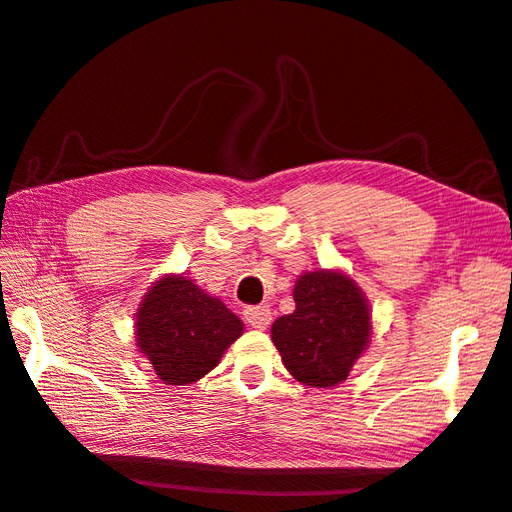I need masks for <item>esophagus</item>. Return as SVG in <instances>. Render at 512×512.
I'll use <instances>...</instances> for the list:
<instances>
[{"label": "esophagus", "mask_w": 512, "mask_h": 512, "mask_svg": "<svg viewBox=\"0 0 512 512\" xmlns=\"http://www.w3.org/2000/svg\"><path fill=\"white\" fill-rule=\"evenodd\" d=\"M244 318H246L248 324L253 326V329L264 331V329H268V324L272 322V313H270L268 307H248L244 311Z\"/></svg>", "instance_id": "1"}]
</instances>
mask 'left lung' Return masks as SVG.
<instances>
[{
	"mask_svg": "<svg viewBox=\"0 0 512 512\" xmlns=\"http://www.w3.org/2000/svg\"><path fill=\"white\" fill-rule=\"evenodd\" d=\"M292 296L296 309L274 320L272 344L298 383L337 387L370 348V300L346 272L324 268L300 274Z\"/></svg>",
	"mask_w": 512,
	"mask_h": 512,
	"instance_id": "1",
	"label": "left lung"
}]
</instances>
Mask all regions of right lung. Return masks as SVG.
I'll use <instances>...</instances> for the list:
<instances>
[{
	"label": "right lung",
	"instance_id": "1",
	"mask_svg": "<svg viewBox=\"0 0 512 512\" xmlns=\"http://www.w3.org/2000/svg\"><path fill=\"white\" fill-rule=\"evenodd\" d=\"M134 320L136 348L164 385L196 383L244 333L242 320L220 298L183 274L157 279Z\"/></svg>",
	"mask_w": 512,
	"mask_h": 512
}]
</instances>
